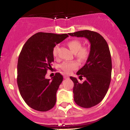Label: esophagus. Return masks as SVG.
I'll use <instances>...</instances> for the list:
<instances>
[{"label": "esophagus", "instance_id": "obj_1", "mask_svg": "<svg viewBox=\"0 0 130 130\" xmlns=\"http://www.w3.org/2000/svg\"><path fill=\"white\" fill-rule=\"evenodd\" d=\"M63 78H65V79H68V78H70V77H69L68 75H64Z\"/></svg>", "mask_w": 130, "mask_h": 130}]
</instances>
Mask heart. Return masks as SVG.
I'll use <instances>...</instances> for the list:
<instances>
[{
  "label": "heart",
  "mask_w": 130,
  "mask_h": 130,
  "mask_svg": "<svg viewBox=\"0 0 130 130\" xmlns=\"http://www.w3.org/2000/svg\"><path fill=\"white\" fill-rule=\"evenodd\" d=\"M67 45L71 50L73 53H75V56L80 61L85 62L88 59L89 56L90 51L88 47H82V44L80 41L77 39H73L67 42ZM58 45H55L53 47L52 54L54 57H56L58 51ZM78 63L75 61L65 62L60 65V68L64 71L66 73H70L73 70L78 68Z\"/></svg>",
  "instance_id": "obj_1"
}]
</instances>
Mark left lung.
Listing matches in <instances>:
<instances>
[{"mask_svg": "<svg viewBox=\"0 0 130 130\" xmlns=\"http://www.w3.org/2000/svg\"><path fill=\"white\" fill-rule=\"evenodd\" d=\"M69 35L86 38L91 44L86 63L77 73L80 77H85L86 80L80 83L75 77L70 78L74 82L75 103L82 107H92L103 100L110 83L112 64L109 45L104 38L93 31L80 30Z\"/></svg>", "mask_w": 130, "mask_h": 130, "instance_id": "left-lung-1", "label": "left lung"}]
</instances>
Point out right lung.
I'll return each mask as SVG.
<instances>
[{"label": "right lung", "mask_w": 130, "mask_h": 130, "mask_svg": "<svg viewBox=\"0 0 130 130\" xmlns=\"http://www.w3.org/2000/svg\"><path fill=\"white\" fill-rule=\"evenodd\" d=\"M68 37L65 34L38 32L21 49L17 63V85L21 97L33 109L46 111L55 106L63 76L56 73L50 80L45 75L54 62L53 47Z\"/></svg>", "instance_id": "add662e5"}]
</instances>
